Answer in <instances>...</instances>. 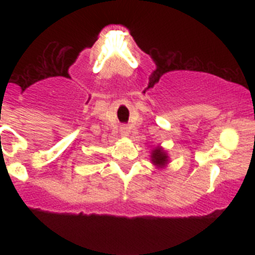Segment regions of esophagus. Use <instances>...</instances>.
I'll return each instance as SVG.
<instances>
[{
	"label": "esophagus",
	"instance_id": "1",
	"mask_svg": "<svg viewBox=\"0 0 255 255\" xmlns=\"http://www.w3.org/2000/svg\"><path fill=\"white\" fill-rule=\"evenodd\" d=\"M128 134H129V128H128V127H121V135L128 136Z\"/></svg>",
	"mask_w": 255,
	"mask_h": 255
}]
</instances>
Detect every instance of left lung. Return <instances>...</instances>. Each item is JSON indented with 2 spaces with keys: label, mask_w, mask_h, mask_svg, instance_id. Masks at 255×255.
Returning <instances> with one entry per match:
<instances>
[{
  "label": "left lung",
  "mask_w": 255,
  "mask_h": 255,
  "mask_svg": "<svg viewBox=\"0 0 255 255\" xmlns=\"http://www.w3.org/2000/svg\"><path fill=\"white\" fill-rule=\"evenodd\" d=\"M151 163L156 166V169H164L170 163V158L162 146L152 148L151 151Z\"/></svg>",
  "instance_id": "obj_1"
}]
</instances>
